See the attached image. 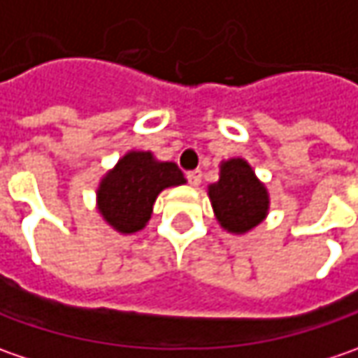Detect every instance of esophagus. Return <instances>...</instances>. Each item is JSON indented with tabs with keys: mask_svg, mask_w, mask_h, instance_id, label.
Masks as SVG:
<instances>
[{
	"mask_svg": "<svg viewBox=\"0 0 358 358\" xmlns=\"http://www.w3.org/2000/svg\"><path fill=\"white\" fill-rule=\"evenodd\" d=\"M186 178H188V182H190L192 186H200V182H202V172H200V170H192V172L186 174Z\"/></svg>",
	"mask_w": 358,
	"mask_h": 358,
	"instance_id": "obj_1",
	"label": "esophagus"
}]
</instances>
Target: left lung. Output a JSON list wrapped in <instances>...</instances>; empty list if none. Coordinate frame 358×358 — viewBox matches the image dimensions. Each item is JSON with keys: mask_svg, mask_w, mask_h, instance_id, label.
Segmentation results:
<instances>
[{"mask_svg": "<svg viewBox=\"0 0 358 358\" xmlns=\"http://www.w3.org/2000/svg\"><path fill=\"white\" fill-rule=\"evenodd\" d=\"M206 192L218 224L230 234L250 232L271 210L268 188L244 158L222 160L218 182L210 184Z\"/></svg>", "mask_w": 358, "mask_h": 358, "instance_id": "obj_1", "label": "left lung"}]
</instances>
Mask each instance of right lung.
I'll use <instances>...</instances> for the list:
<instances>
[{"instance_id":"1","label":"right lung","mask_w":358,"mask_h":358,"mask_svg":"<svg viewBox=\"0 0 358 358\" xmlns=\"http://www.w3.org/2000/svg\"><path fill=\"white\" fill-rule=\"evenodd\" d=\"M186 184L174 162H160L152 152L130 150L110 168L96 188V208L120 234H136L148 224L158 194Z\"/></svg>"}]
</instances>
